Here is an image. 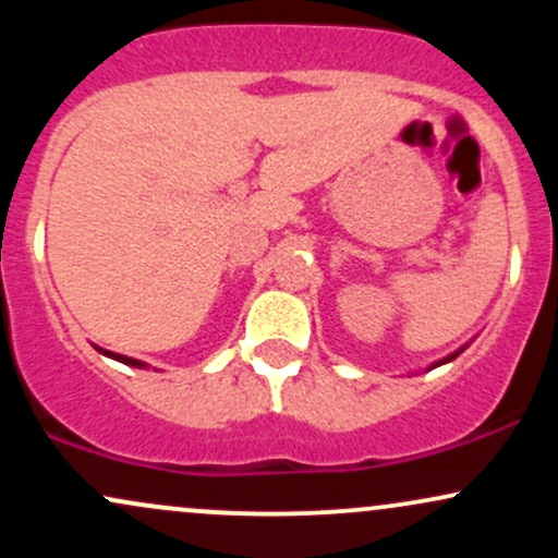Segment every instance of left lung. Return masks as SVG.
Listing matches in <instances>:
<instances>
[{"mask_svg":"<svg viewBox=\"0 0 558 558\" xmlns=\"http://www.w3.org/2000/svg\"><path fill=\"white\" fill-rule=\"evenodd\" d=\"M466 349V345H462V349H459V351H453V354H448L446 356V360H440V362H435V364H430V367H427V369H433V367H440V364H446V362H451V360H457V356L459 354H462V351Z\"/></svg>","mask_w":558,"mask_h":558,"instance_id":"left-lung-1","label":"left lung"}]
</instances>
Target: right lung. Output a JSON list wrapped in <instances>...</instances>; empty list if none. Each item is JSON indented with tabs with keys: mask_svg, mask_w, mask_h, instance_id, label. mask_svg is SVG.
Returning <instances> with one entry per match:
<instances>
[{
	"mask_svg": "<svg viewBox=\"0 0 558 558\" xmlns=\"http://www.w3.org/2000/svg\"><path fill=\"white\" fill-rule=\"evenodd\" d=\"M94 349L99 351V354H105V356H112V360H118V362L128 364V367H138V369H146V367H149V364H146V362H141V360H133V356H125V354H114V351L99 349V345H94Z\"/></svg>",
	"mask_w": 558,
	"mask_h": 558,
	"instance_id": "add662e5",
	"label": "right lung"
}]
</instances>
